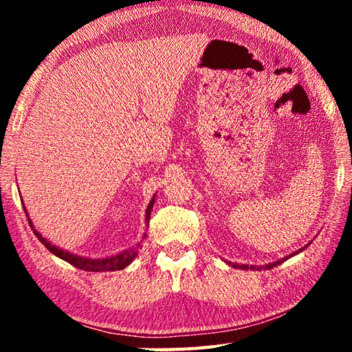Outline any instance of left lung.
<instances>
[{
  "label": "left lung",
  "instance_id": "left-lung-1",
  "mask_svg": "<svg viewBox=\"0 0 352 352\" xmlns=\"http://www.w3.org/2000/svg\"><path fill=\"white\" fill-rule=\"evenodd\" d=\"M307 245H309V243H307ZM307 245H305V247H302V248H300V250H298V252H295V253H292V254H289V256H285V258H283V259L275 261V262H270V264H267V265H262V267H256V265H245V264H231V262H226V264H228V265H233L234 269H242V270H248V269H252V270H262V269L265 270V269H267V270H269V269H273V267L279 265V264H281V262H284V261L287 259V258H292V256H295V254H298V253H300V252H302V250L307 248Z\"/></svg>",
  "mask_w": 352,
  "mask_h": 352
}]
</instances>
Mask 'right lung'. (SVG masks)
<instances>
[{
	"label": "right lung",
	"instance_id": "add662e5",
	"mask_svg": "<svg viewBox=\"0 0 352 352\" xmlns=\"http://www.w3.org/2000/svg\"><path fill=\"white\" fill-rule=\"evenodd\" d=\"M155 204V195L152 197V200L148 201L147 205V210H146V223H148V219H151V211L153 208ZM25 208V212L28 216L29 220V225H31V228L34 231V234L37 236V239L43 243V245L50 250L52 254H56L57 258H60L63 261L69 262L71 265L77 267V269L80 270H85V272H115V270H122L126 269L129 264H132V261L138 256V252L141 248V243L138 242L135 247L129 248V250H124V252L118 253V254H113V256H107V258H99V259H91V258H85V256H77L74 253H69L67 250L63 248H58L56 245H52V243L46 239V237L41 236L37 230H35V226L32 225V220L29 219V214L26 211V206L23 205ZM146 234L142 236V239H144ZM142 242V241H141Z\"/></svg>",
	"mask_w": 352,
	"mask_h": 352
}]
</instances>
